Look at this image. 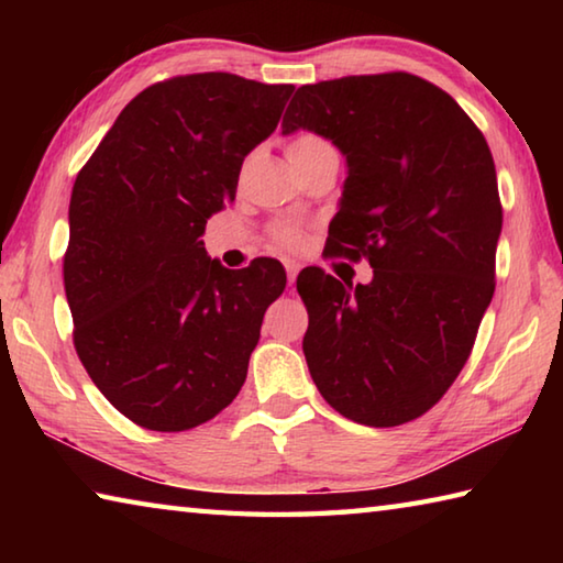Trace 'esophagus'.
<instances>
[{"label": "esophagus", "mask_w": 563, "mask_h": 563, "mask_svg": "<svg viewBox=\"0 0 563 563\" xmlns=\"http://www.w3.org/2000/svg\"><path fill=\"white\" fill-rule=\"evenodd\" d=\"M285 271H288V283L292 285L295 278H298V273H300V265L298 263H285Z\"/></svg>", "instance_id": "obj_1"}]
</instances>
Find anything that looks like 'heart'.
Wrapping results in <instances>:
<instances>
[{
    "mask_svg": "<svg viewBox=\"0 0 563 563\" xmlns=\"http://www.w3.org/2000/svg\"><path fill=\"white\" fill-rule=\"evenodd\" d=\"M322 144V139L316 136V133H300V136H295L290 144H288V158L292 156H300L305 151H310L312 146ZM273 241L278 243L280 247H288V251H295V247H300L305 241V233L298 223H278L273 228Z\"/></svg>",
    "mask_w": 563,
    "mask_h": 563,
    "instance_id": "obj_1",
    "label": "heart"
}]
</instances>
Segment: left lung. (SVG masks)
I'll return each mask as SVG.
<instances>
[{
	"instance_id": "1",
	"label": "left lung",
	"mask_w": 563,
	"mask_h": 563,
	"mask_svg": "<svg viewBox=\"0 0 563 563\" xmlns=\"http://www.w3.org/2000/svg\"><path fill=\"white\" fill-rule=\"evenodd\" d=\"M308 129L347 158L332 255L373 265L369 285L298 275L312 383L342 417H422L470 360L497 273L501 201L487 139L450 93L407 71L295 91L283 133Z\"/></svg>"
}]
</instances>
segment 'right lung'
I'll use <instances>...</instances> for the list:
<instances>
[{
	"instance_id": "add662e5",
	"label": "right lung",
	"mask_w": 563,
	"mask_h": 563,
	"mask_svg": "<svg viewBox=\"0 0 563 563\" xmlns=\"http://www.w3.org/2000/svg\"><path fill=\"white\" fill-rule=\"evenodd\" d=\"M292 89L225 71L151 84L74 180L64 253L74 347L139 427L194 430L241 393L285 271L273 258L228 271L201 235Z\"/></svg>"
}]
</instances>
